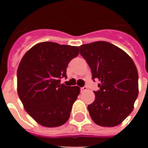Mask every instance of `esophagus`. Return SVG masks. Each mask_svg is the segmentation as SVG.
Returning <instances> with one entry per match:
<instances>
[{
  "label": "esophagus",
  "mask_w": 148,
  "mask_h": 148,
  "mask_svg": "<svg viewBox=\"0 0 148 148\" xmlns=\"http://www.w3.org/2000/svg\"><path fill=\"white\" fill-rule=\"evenodd\" d=\"M87 90V86H84V87H83L81 88V91H82V92H84V91H86Z\"/></svg>",
  "instance_id": "34e87169"
}]
</instances>
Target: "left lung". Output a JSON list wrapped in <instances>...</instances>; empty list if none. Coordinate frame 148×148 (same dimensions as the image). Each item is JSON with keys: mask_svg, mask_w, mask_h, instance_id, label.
Wrapping results in <instances>:
<instances>
[{"mask_svg": "<svg viewBox=\"0 0 148 148\" xmlns=\"http://www.w3.org/2000/svg\"><path fill=\"white\" fill-rule=\"evenodd\" d=\"M88 64L92 79L99 90L87 106L90 117L99 126L115 127L133 111L138 94V75L135 64L125 51L106 42L96 41L79 47Z\"/></svg>", "mask_w": 148, "mask_h": 148, "instance_id": "8db88e82", "label": "left lung"}]
</instances>
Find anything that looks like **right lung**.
Returning a JSON list of instances; mask_svg holds the SVG:
<instances>
[{
    "instance_id": "obj_1",
    "label": "right lung",
    "mask_w": 148,
    "mask_h": 148,
    "mask_svg": "<svg viewBox=\"0 0 148 148\" xmlns=\"http://www.w3.org/2000/svg\"><path fill=\"white\" fill-rule=\"evenodd\" d=\"M79 53L78 47L42 42L22 58L17 71L18 94L28 114L47 127L64 125L70 118L80 88L61 84L68 64Z\"/></svg>"
}]
</instances>
